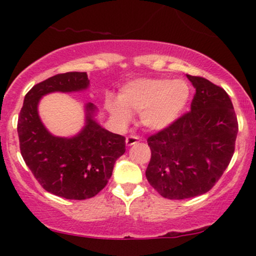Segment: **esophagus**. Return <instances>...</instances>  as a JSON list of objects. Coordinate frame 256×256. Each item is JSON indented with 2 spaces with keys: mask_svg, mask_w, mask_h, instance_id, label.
Masks as SVG:
<instances>
[{
  "mask_svg": "<svg viewBox=\"0 0 256 256\" xmlns=\"http://www.w3.org/2000/svg\"><path fill=\"white\" fill-rule=\"evenodd\" d=\"M138 136H128L127 138H126V144H127L128 146H130L132 144H135V143L138 142Z\"/></svg>",
  "mask_w": 256,
  "mask_h": 256,
  "instance_id": "obj_1",
  "label": "esophagus"
}]
</instances>
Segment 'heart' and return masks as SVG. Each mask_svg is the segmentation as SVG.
<instances>
[{
  "label": "heart",
  "instance_id": "heart-1",
  "mask_svg": "<svg viewBox=\"0 0 256 256\" xmlns=\"http://www.w3.org/2000/svg\"><path fill=\"white\" fill-rule=\"evenodd\" d=\"M190 90L182 80L136 79L122 88L118 101L108 99L106 108L122 127L130 121V113H140L142 126L160 130L174 122L184 110Z\"/></svg>",
  "mask_w": 256,
  "mask_h": 256
}]
</instances>
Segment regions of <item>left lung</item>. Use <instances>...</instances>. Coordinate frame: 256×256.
I'll return each instance as SVG.
<instances>
[{
  "label": "left lung",
  "mask_w": 256,
  "mask_h": 256,
  "mask_svg": "<svg viewBox=\"0 0 256 256\" xmlns=\"http://www.w3.org/2000/svg\"><path fill=\"white\" fill-rule=\"evenodd\" d=\"M186 76L196 90L191 112L148 138L152 158L146 180L168 199L211 190L232 160L238 135L228 94L208 79Z\"/></svg>",
  "instance_id": "8db88e82"
}]
</instances>
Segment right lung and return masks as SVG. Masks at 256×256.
Here are the masks:
<instances>
[{"instance_id": "right-lung-1", "label": "right lung", "mask_w": 256, "mask_h": 256, "mask_svg": "<svg viewBox=\"0 0 256 256\" xmlns=\"http://www.w3.org/2000/svg\"><path fill=\"white\" fill-rule=\"evenodd\" d=\"M86 72H68L34 85L24 98L17 124L20 148L28 168L48 192L66 199L92 198L106 186L114 164L126 152L124 136L108 132L96 120L98 108L85 104V124L78 134H51L38 114V104L50 93L86 90Z\"/></svg>"}]
</instances>
